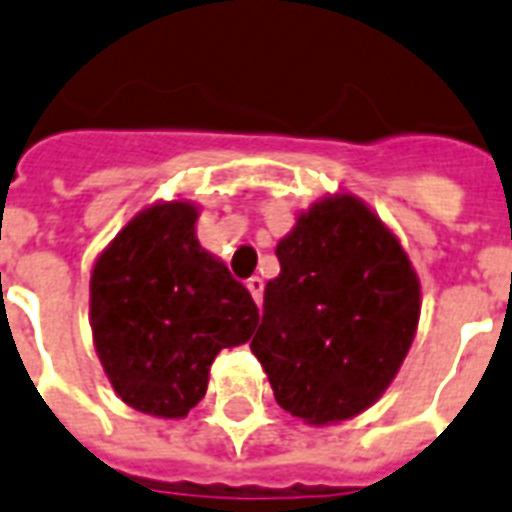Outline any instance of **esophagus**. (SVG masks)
I'll return each mask as SVG.
<instances>
[{
	"mask_svg": "<svg viewBox=\"0 0 512 512\" xmlns=\"http://www.w3.org/2000/svg\"><path fill=\"white\" fill-rule=\"evenodd\" d=\"M248 291H251L253 301L261 304V296H264V280H261V277H251V280H248Z\"/></svg>",
	"mask_w": 512,
	"mask_h": 512,
	"instance_id": "34e87169",
	"label": "esophagus"
}]
</instances>
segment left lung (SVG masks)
<instances>
[{
	"mask_svg": "<svg viewBox=\"0 0 512 512\" xmlns=\"http://www.w3.org/2000/svg\"><path fill=\"white\" fill-rule=\"evenodd\" d=\"M275 253L280 275L264 288L253 355L291 417H355L390 387L414 342L417 272L352 194L315 202Z\"/></svg>",
	"mask_w": 512,
	"mask_h": 512,
	"instance_id": "1",
	"label": "left lung"
}]
</instances>
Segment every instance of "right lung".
Instances as JSON below:
<instances>
[{"label": "right lung", "instance_id": "1", "mask_svg": "<svg viewBox=\"0 0 512 512\" xmlns=\"http://www.w3.org/2000/svg\"><path fill=\"white\" fill-rule=\"evenodd\" d=\"M197 208L157 202L114 237L90 277V326L114 392L162 419L189 414L224 347L251 339L259 307L194 235Z\"/></svg>", "mask_w": 512, "mask_h": 512}]
</instances>
